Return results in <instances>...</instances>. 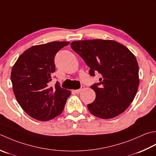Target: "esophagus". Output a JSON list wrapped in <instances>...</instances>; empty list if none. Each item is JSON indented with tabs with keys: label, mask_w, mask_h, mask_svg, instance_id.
Wrapping results in <instances>:
<instances>
[{
	"label": "esophagus",
	"mask_w": 156,
	"mask_h": 156,
	"mask_svg": "<svg viewBox=\"0 0 156 156\" xmlns=\"http://www.w3.org/2000/svg\"><path fill=\"white\" fill-rule=\"evenodd\" d=\"M84 86H81V87H80V89H78V90H74V92L75 93H77V94H78V93H80L82 90H83L84 89Z\"/></svg>",
	"instance_id": "obj_1"
}]
</instances>
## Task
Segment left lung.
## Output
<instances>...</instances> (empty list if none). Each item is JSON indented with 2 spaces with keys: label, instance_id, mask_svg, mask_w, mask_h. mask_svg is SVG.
Instances as JSON below:
<instances>
[{
  "label": "left lung",
  "instance_id": "left-lung-1",
  "mask_svg": "<svg viewBox=\"0 0 156 156\" xmlns=\"http://www.w3.org/2000/svg\"><path fill=\"white\" fill-rule=\"evenodd\" d=\"M70 47L90 68L91 76L99 73V82L90 86L95 92L89 112L102 119L121 114L133 102L139 88V66L125 46L102 39L74 41Z\"/></svg>",
  "mask_w": 156,
  "mask_h": 156
}]
</instances>
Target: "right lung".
Instances as JSON below:
<instances>
[{
  "label": "right lung",
  "instance_id": "add662e5",
  "mask_svg": "<svg viewBox=\"0 0 156 156\" xmlns=\"http://www.w3.org/2000/svg\"><path fill=\"white\" fill-rule=\"evenodd\" d=\"M69 42H51L29 48L18 58L11 80L18 103L30 116L40 121L52 120L62 113L69 90L56 82L49 87L55 72V57Z\"/></svg>",
  "mask_w": 156,
  "mask_h": 156
}]
</instances>
